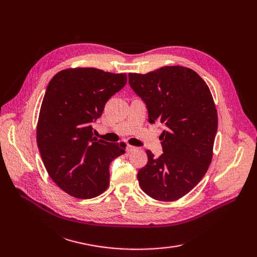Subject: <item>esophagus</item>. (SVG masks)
<instances>
[{"label":"esophagus","mask_w":257,"mask_h":257,"mask_svg":"<svg viewBox=\"0 0 257 257\" xmlns=\"http://www.w3.org/2000/svg\"><path fill=\"white\" fill-rule=\"evenodd\" d=\"M137 148L134 147V146H131V145H126V151L127 152H133V151H136Z\"/></svg>","instance_id":"1"}]
</instances>
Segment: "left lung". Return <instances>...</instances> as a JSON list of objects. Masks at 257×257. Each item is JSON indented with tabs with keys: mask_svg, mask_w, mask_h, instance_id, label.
Listing matches in <instances>:
<instances>
[{
	"mask_svg": "<svg viewBox=\"0 0 257 257\" xmlns=\"http://www.w3.org/2000/svg\"><path fill=\"white\" fill-rule=\"evenodd\" d=\"M128 82L146 103L149 122L166 126L160 137L164 153L155 159L146 151L139 185L153 199L178 200L199 183L212 161L217 112L211 92L196 72L180 65L130 73Z\"/></svg>",
	"mask_w": 257,
	"mask_h": 257,
	"instance_id": "left-lung-1",
	"label": "left lung"
}]
</instances>
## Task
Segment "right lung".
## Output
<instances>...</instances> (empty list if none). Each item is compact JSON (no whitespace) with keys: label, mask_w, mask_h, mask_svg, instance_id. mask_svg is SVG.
<instances>
[{"label":"right lung","mask_w":257,"mask_h":257,"mask_svg":"<svg viewBox=\"0 0 257 257\" xmlns=\"http://www.w3.org/2000/svg\"><path fill=\"white\" fill-rule=\"evenodd\" d=\"M127 80L94 67L66 68L52 77L45 92L36 141L48 175L68 195L89 199L109 185L110 163L125 153L124 143L92 137L91 123Z\"/></svg>","instance_id":"obj_1"}]
</instances>
